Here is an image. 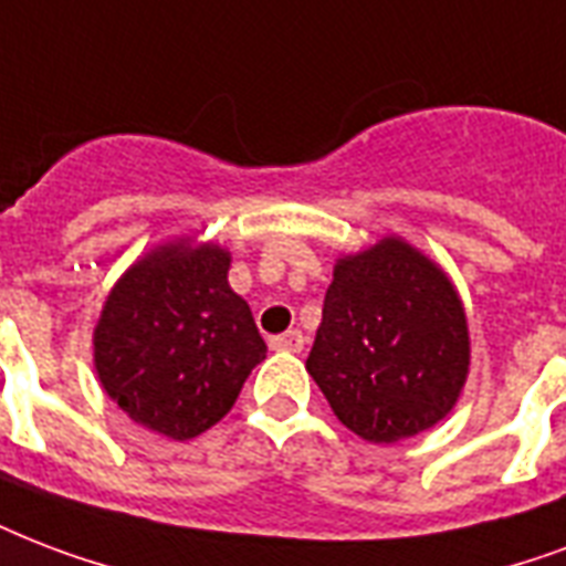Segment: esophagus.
Instances as JSON below:
<instances>
[{
	"mask_svg": "<svg viewBox=\"0 0 566 566\" xmlns=\"http://www.w3.org/2000/svg\"><path fill=\"white\" fill-rule=\"evenodd\" d=\"M270 347H273V350H284V353H300L302 347H305V335H302L300 329L284 332V335H275V338L270 340Z\"/></svg>",
	"mask_w": 566,
	"mask_h": 566,
	"instance_id": "obj_1",
	"label": "esophagus"
}]
</instances>
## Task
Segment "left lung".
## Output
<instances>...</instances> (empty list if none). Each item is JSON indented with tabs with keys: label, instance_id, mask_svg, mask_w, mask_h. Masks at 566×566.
Instances as JSON below:
<instances>
[{
	"label": "left lung",
	"instance_id": "obj_1",
	"mask_svg": "<svg viewBox=\"0 0 566 566\" xmlns=\"http://www.w3.org/2000/svg\"><path fill=\"white\" fill-rule=\"evenodd\" d=\"M305 368L356 437H416L454 409L469 374L463 302L430 258L382 237L338 258Z\"/></svg>",
	"mask_w": 566,
	"mask_h": 566
}]
</instances>
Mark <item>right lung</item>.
Here are the masks:
<instances>
[{
  "label": "right lung",
  "mask_w": 566,
  "mask_h": 566,
  "mask_svg": "<svg viewBox=\"0 0 566 566\" xmlns=\"http://www.w3.org/2000/svg\"><path fill=\"white\" fill-rule=\"evenodd\" d=\"M222 245L178 240L148 252L112 287L94 326V368L136 424L192 439L234 407L266 344L228 284Z\"/></svg>",
  "instance_id": "add662e5"
}]
</instances>
